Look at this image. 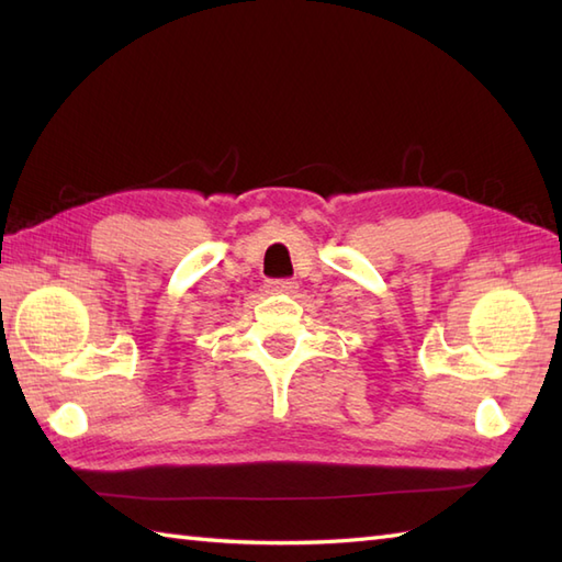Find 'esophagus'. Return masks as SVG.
<instances>
[{
  "label": "esophagus",
  "instance_id": "1",
  "mask_svg": "<svg viewBox=\"0 0 562 562\" xmlns=\"http://www.w3.org/2000/svg\"><path fill=\"white\" fill-rule=\"evenodd\" d=\"M266 290L270 294H292V292H296V282L294 280H270L266 284Z\"/></svg>",
  "mask_w": 562,
  "mask_h": 562
}]
</instances>
